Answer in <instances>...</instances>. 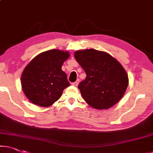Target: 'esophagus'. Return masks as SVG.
Masks as SVG:
<instances>
[{
    "label": "esophagus",
    "instance_id": "34e87169",
    "mask_svg": "<svg viewBox=\"0 0 153 153\" xmlns=\"http://www.w3.org/2000/svg\"><path fill=\"white\" fill-rule=\"evenodd\" d=\"M79 80H76V81L75 82L72 83V85H74V86H77V85H78V84H79Z\"/></svg>",
    "mask_w": 153,
    "mask_h": 153
}]
</instances>
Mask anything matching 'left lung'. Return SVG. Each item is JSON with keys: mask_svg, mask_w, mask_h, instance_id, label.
Wrapping results in <instances>:
<instances>
[{"mask_svg": "<svg viewBox=\"0 0 153 153\" xmlns=\"http://www.w3.org/2000/svg\"><path fill=\"white\" fill-rule=\"evenodd\" d=\"M74 57L86 73L78 88L84 100L95 109H106L123 97L127 88V74L109 54L95 49L78 51Z\"/></svg>", "mask_w": 153, "mask_h": 153, "instance_id": "1", "label": "left lung"}]
</instances>
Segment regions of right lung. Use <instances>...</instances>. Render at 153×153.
<instances>
[{
	"label": "right lung",
	"mask_w": 153,
	"mask_h": 153,
	"mask_svg": "<svg viewBox=\"0 0 153 153\" xmlns=\"http://www.w3.org/2000/svg\"><path fill=\"white\" fill-rule=\"evenodd\" d=\"M68 52L50 50L36 56L25 68L21 77L25 94L30 102L40 107H49L61 97L70 85L62 71Z\"/></svg>",
	"instance_id": "1"
}]
</instances>
